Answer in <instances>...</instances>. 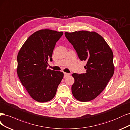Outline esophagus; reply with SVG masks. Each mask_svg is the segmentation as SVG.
Here are the masks:
<instances>
[{"mask_svg":"<svg viewBox=\"0 0 130 130\" xmlns=\"http://www.w3.org/2000/svg\"><path fill=\"white\" fill-rule=\"evenodd\" d=\"M70 73H64V77L65 78H66V77H67L68 76H70Z\"/></svg>","mask_w":130,"mask_h":130,"instance_id":"1","label":"esophagus"}]
</instances>
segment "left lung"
Listing matches in <instances>:
<instances>
[{
  "mask_svg": "<svg viewBox=\"0 0 130 130\" xmlns=\"http://www.w3.org/2000/svg\"><path fill=\"white\" fill-rule=\"evenodd\" d=\"M65 36L80 60L87 61L85 73L72 74L73 95L79 101H90L102 92L113 75V54L103 38L95 32H65Z\"/></svg>",
  "mask_w": 130,
  "mask_h": 130,
  "instance_id": "left-lung-1",
  "label": "left lung"
}]
</instances>
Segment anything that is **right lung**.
I'll return each instance as SVG.
<instances>
[{"mask_svg":"<svg viewBox=\"0 0 130 130\" xmlns=\"http://www.w3.org/2000/svg\"><path fill=\"white\" fill-rule=\"evenodd\" d=\"M63 35L48 29L38 31L29 37L18 54V76L22 85L36 101L44 103L52 100L63 78L60 71L47 69V61L56 43Z\"/></svg>","mask_w":130,"mask_h":130,"instance_id":"obj_1","label":"right lung"}]
</instances>
